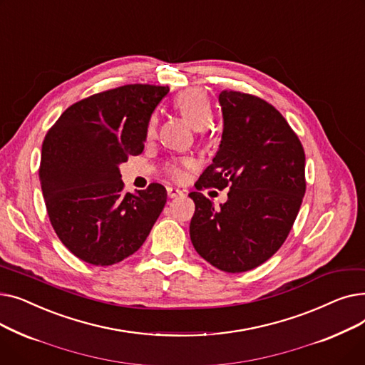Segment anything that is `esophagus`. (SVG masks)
Instances as JSON below:
<instances>
[{"label": "esophagus", "instance_id": "obj_1", "mask_svg": "<svg viewBox=\"0 0 365 365\" xmlns=\"http://www.w3.org/2000/svg\"><path fill=\"white\" fill-rule=\"evenodd\" d=\"M167 195L170 198H176V197H180L183 195V190H180L179 187H173V186H168L167 187Z\"/></svg>", "mask_w": 365, "mask_h": 365}]
</instances>
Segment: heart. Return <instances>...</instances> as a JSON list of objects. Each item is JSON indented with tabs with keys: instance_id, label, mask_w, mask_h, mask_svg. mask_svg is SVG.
<instances>
[{
	"instance_id": "heart-1",
	"label": "heart",
	"mask_w": 365,
	"mask_h": 365,
	"mask_svg": "<svg viewBox=\"0 0 365 365\" xmlns=\"http://www.w3.org/2000/svg\"><path fill=\"white\" fill-rule=\"evenodd\" d=\"M175 106L195 130H204L205 127L210 125V123H212V120H213L212 103H210V99L205 94V91H202L201 88H189V90H185L180 94H178L175 99ZM157 123H158L157 115L155 113L150 115V118L146 125L148 138H152L153 134H155ZM183 165L192 167V163H190L189 160H185ZM167 171H168V175L173 178H182V170L176 164L168 165Z\"/></svg>"
}]
</instances>
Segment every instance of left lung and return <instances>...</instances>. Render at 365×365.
Segmentation results:
<instances>
[{"label":"left lung","instance_id":"1","mask_svg":"<svg viewBox=\"0 0 365 365\" xmlns=\"http://www.w3.org/2000/svg\"><path fill=\"white\" fill-rule=\"evenodd\" d=\"M219 150L195 187H229L215 208L190 192L195 213L189 235L197 253L225 272H245L272 257L289 237L306 190L304 150L282 115L252 94H219Z\"/></svg>","mask_w":365,"mask_h":365}]
</instances>
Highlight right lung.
I'll list each match as a JSON object with an SVG mask.
<instances>
[{
    "instance_id": "obj_1",
    "label": "right lung",
    "mask_w": 365,
    "mask_h": 365,
    "mask_svg": "<svg viewBox=\"0 0 365 365\" xmlns=\"http://www.w3.org/2000/svg\"><path fill=\"white\" fill-rule=\"evenodd\" d=\"M168 87L128 84L69 106L46 134L40 180L54 232L78 259L109 266L136 253L167 202L150 183L124 192L120 164L139 155Z\"/></svg>"
}]
</instances>
